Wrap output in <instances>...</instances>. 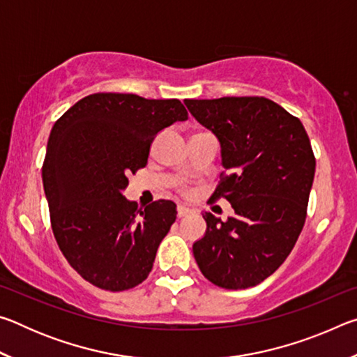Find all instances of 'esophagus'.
I'll return each instance as SVG.
<instances>
[{
  "mask_svg": "<svg viewBox=\"0 0 357 357\" xmlns=\"http://www.w3.org/2000/svg\"><path fill=\"white\" fill-rule=\"evenodd\" d=\"M187 214H190V209L183 206V204H179V206H178V217H184Z\"/></svg>",
  "mask_w": 357,
  "mask_h": 357,
  "instance_id": "esophagus-1",
  "label": "esophagus"
}]
</instances>
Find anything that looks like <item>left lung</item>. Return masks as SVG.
<instances>
[{
  "label": "left lung",
  "instance_id": "obj_1",
  "mask_svg": "<svg viewBox=\"0 0 357 357\" xmlns=\"http://www.w3.org/2000/svg\"><path fill=\"white\" fill-rule=\"evenodd\" d=\"M192 116L220 143L223 197L234 217L203 213L193 243L198 268L227 289L255 287L285 261L305 223L315 155L301 121L266 98L185 99Z\"/></svg>",
  "mask_w": 357,
  "mask_h": 357
}]
</instances>
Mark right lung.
<instances>
[{
  "mask_svg": "<svg viewBox=\"0 0 357 357\" xmlns=\"http://www.w3.org/2000/svg\"><path fill=\"white\" fill-rule=\"evenodd\" d=\"M187 118L178 99L98 93L53 126L42 165L52 229L69 264L94 287L124 291L153 269L176 204L140 208L123 190L129 174L146 167L155 135Z\"/></svg>",
  "mask_w": 357,
  "mask_h": 357,
  "instance_id": "obj_1",
  "label": "right lung"
}]
</instances>
